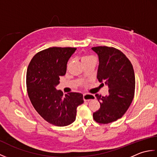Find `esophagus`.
Instances as JSON below:
<instances>
[{
	"label": "esophagus",
	"mask_w": 157,
	"mask_h": 157,
	"mask_svg": "<svg viewBox=\"0 0 157 157\" xmlns=\"http://www.w3.org/2000/svg\"><path fill=\"white\" fill-rule=\"evenodd\" d=\"M94 98H95V96L92 94H84V100L85 101H92V100H94Z\"/></svg>",
	"instance_id": "esophagus-1"
}]
</instances>
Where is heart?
<instances>
[{
    "label": "heart",
    "instance_id": "heart-1",
    "mask_svg": "<svg viewBox=\"0 0 157 157\" xmlns=\"http://www.w3.org/2000/svg\"><path fill=\"white\" fill-rule=\"evenodd\" d=\"M92 58H94V57H93V56H88V55H86V56H83V57H82V61H83V60L90 59H92Z\"/></svg>",
    "mask_w": 157,
    "mask_h": 157
}]
</instances>
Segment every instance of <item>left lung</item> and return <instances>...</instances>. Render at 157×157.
Listing matches in <instances>:
<instances>
[{
    "label": "left lung",
    "instance_id": "1",
    "mask_svg": "<svg viewBox=\"0 0 157 157\" xmlns=\"http://www.w3.org/2000/svg\"><path fill=\"white\" fill-rule=\"evenodd\" d=\"M98 56V81L108 86L109 94H96L101 107L93 113L99 123L107 124L125 114L133 101L135 92V75L133 66L119 50L108 46L92 48Z\"/></svg>",
    "mask_w": 157,
    "mask_h": 157
}]
</instances>
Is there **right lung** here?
Masks as SVG:
<instances>
[{
  "label": "right lung",
  "mask_w": 157,
  "mask_h": 157,
  "mask_svg": "<svg viewBox=\"0 0 157 157\" xmlns=\"http://www.w3.org/2000/svg\"><path fill=\"white\" fill-rule=\"evenodd\" d=\"M75 51L71 47L48 48L35 55L28 67L26 85L29 100L43 119L56 126H67L74 121L77 107L84 102L81 93L63 96L61 90L56 89Z\"/></svg>",
  "instance_id": "obj_1"
}]
</instances>
